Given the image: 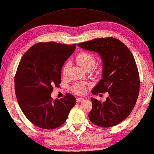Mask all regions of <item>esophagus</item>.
Masks as SVG:
<instances>
[{
    "instance_id": "1",
    "label": "esophagus",
    "mask_w": 154,
    "mask_h": 154,
    "mask_svg": "<svg viewBox=\"0 0 154 154\" xmlns=\"http://www.w3.org/2000/svg\"><path fill=\"white\" fill-rule=\"evenodd\" d=\"M84 100H85L84 98H82V97H78L77 99H76V102L77 103H79L80 102H82V101Z\"/></svg>"
}]
</instances>
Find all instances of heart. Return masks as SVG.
Returning a JSON list of instances; mask_svg holds the SVG:
<instances>
[{"label": "heart", "mask_w": 154, "mask_h": 154, "mask_svg": "<svg viewBox=\"0 0 154 154\" xmlns=\"http://www.w3.org/2000/svg\"><path fill=\"white\" fill-rule=\"evenodd\" d=\"M76 61L80 65V66L82 67L85 70L91 69H92L95 64V59L93 55L90 54L87 52H82L80 53L76 57ZM69 67V63H65L63 68V73L64 75H66L68 69ZM74 91L79 94H82L85 92V88L82 85H75L74 87Z\"/></svg>", "instance_id": "heart-1"}]
</instances>
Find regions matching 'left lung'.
Wrapping results in <instances>:
<instances>
[{
  "label": "left lung",
  "mask_w": 154,
  "mask_h": 154,
  "mask_svg": "<svg viewBox=\"0 0 154 154\" xmlns=\"http://www.w3.org/2000/svg\"><path fill=\"white\" fill-rule=\"evenodd\" d=\"M78 46L96 52L102 59V79L92 94L108 93L103 102L91 97L93 108L89 113L90 121L103 128L119 124L132 112L139 94V74L132 52L124 44L112 37L94 39Z\"/></svg>",
  "instance_id": "obj_1"
}]
</instances>
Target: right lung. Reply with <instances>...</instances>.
Masks as SVG:
<instances>
[{"label":"right lung","mask_w":154,"mask_h":154,"mask_svg":"<svg viewBox=\"0 0 154 154\" xmlns=\"http://www.w3.org/2000/svg\"><path fill=\"white\" fill-rule=\"evenodd\" d=\"M75 45L38 43L22 57L15 76V92L19 106L30 122L43 129H54L67 119L76 104L74 96L51 98L53 87L61 81V69Z\"/></svg>","instance_id":"right-lung-1"}]
</instances>
